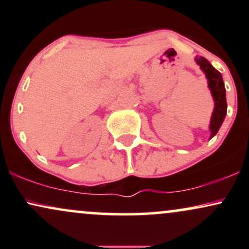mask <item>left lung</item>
I'll return each mask as SVG.
<instances>
[{
    "mask_svg": "<svg viewBox=\"0 0 249 249\" xmlns=\"http://www.w3.org/2000/svg\"><path fill=\"white\" fill-rule=\"evenodd\" d=\"M194 61L196 62V64L199 65L200 69L202 70V72L206 76L208 89H210L211 93H212L214 101V110L210 122V139H212L213 137L218 133L219 128L221 127L222 123H224L226 113H227L225 84L224 81H222L221 73H220L219 71L216 70L206 58H205V57H196Z\"/></svg>",
    "mask_w": 249,
    "mask_h": 249,
    "instance_id": "1",
    "label": "left lung"
}]
</instances>
